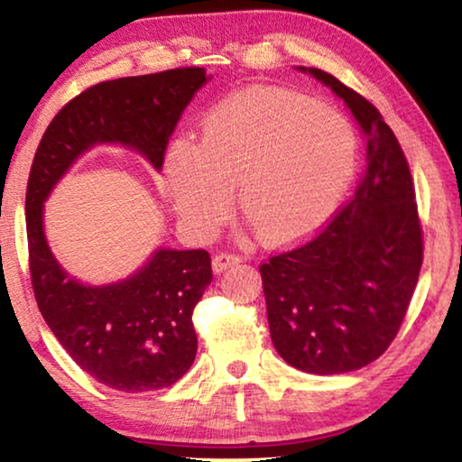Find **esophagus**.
<instances>
[{
  "label": "esophagus",
  "mask_w": 462,
  "mask_h": 462,
  "mask_svg": "<svg viewBox=\"0 0 462 462\" xmlns=\"http://www.w3.org/2000/svg\"><path fill=\"white\" fill-rule=\"evenodd\" d=\"M242 261H244V258L239 254H231V252H220V254L212 258V267H214V271H217V273H223L225 269L233 267V264H239Z\"/></svg>",
  "instance_id": "esophagus-1"
}]
</instances>
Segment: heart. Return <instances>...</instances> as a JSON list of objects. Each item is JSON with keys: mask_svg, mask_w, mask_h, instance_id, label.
<instances>
[{"mask_svg": "<svg viewBox=\"0 0 462 462\" xmlns=\"http://www.w3.org/2000/svg\"><path fill=\"white\" fill-rule=\"evenodd\" d=\"M359 143L338 109L283 90L252 88L206 113L198 143L179 138L163 160V182L180 223L210 237L239 206L267 244L319 231L343 201Z\"/></svg>", "mask_w": 462, "mask_h": 462, "instance_id": "obj_1", "label": "heart"}]
</instances>
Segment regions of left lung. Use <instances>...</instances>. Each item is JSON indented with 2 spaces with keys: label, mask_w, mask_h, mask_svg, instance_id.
Returning <instances> with one entry per match:
<instances>
[{
  "label": "left lung",
  "mask_w": 462,
  "mask_h": 462,
  "mask_svg": "<svg viewBox=\"0 0 462 462\" xmlns=\"http://www.w3.org/2000/svg\"><path fill=\"white\" fill-rule=\"evenodd\" d=\"M337 94L365 138V172L324 231L261 267L269 332L283 362L343 374L381 357L400 330L422 264L414 182L383 116L330 73L296 67Z\"/></svg>",
  "instance_id": "8db88e82"
}]
</instances>
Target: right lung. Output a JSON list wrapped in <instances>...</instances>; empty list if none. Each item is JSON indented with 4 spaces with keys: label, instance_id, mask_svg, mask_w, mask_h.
I'll return each mask as SVG.
<instances>
[{
    "label": "right lung",
    "instance_id": "add662e5",
    "mask_svg": "<svg viewBox=\"0 0 462 462\" xmlns=\"http://www.w3.org/2000/svg\"><path fill=\"white\" fill-rule=\"evenodd\" d=\"M201 67L103 81L67 103L37 147L27 185L31 282L50 330L81 370L125 393L163 389L198 353L193 309L212 282L206 250L157 248L125 280L90 286L50 250L43 204L69 168L98 144H122L162 170L168 138L201 86Z\"/></svg>",
    "mask_w": 462,
    "mask_h": 462
}]
</instances>
